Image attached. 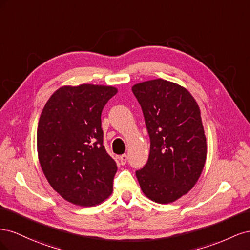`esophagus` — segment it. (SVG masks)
Returning <instances> with one entry per match:
<instances>
[{"instance_id": "obj_1", "label": "esophagus", "mask_w": 250, "mask_h": 250, "mask_svg": "<svg viewBox=\"0 0 250 250\" xmlns=\"http://www.w3.org/2000/svg\"><path fill=\"white\" fill-rule=\"evenodd\" d=\"M119 161L121 163V165H125L127 162V155L126 154H122L119 157Z\"/></svg>"}]
</instances>
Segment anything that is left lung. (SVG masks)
Returning a JSON list of instances; mask_svg holds the SVG:
<instances>
[{"mask_svg":"<svg viewBox=\"0 0 250 250\" xmlns=\"http://www.w3.org/2000/svg\"><path fill=\"white\" fill-rule=\"evenodd\" d=\"M150 138L146 165L135 172L143 193L170 203L197 183L207 160V139L197 102L176 83L154 79L132 86Z\"/></svg>","mask_w":250,"mask_h":250,"instance_id":"1","label":"left lung"}]
</instances>
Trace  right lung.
Returning <instances> with one entry per match:
<instances>
[{"instance_id": "1", "label": "right lung", "mask_w": 250, "mask_h": 250, "mask_svg": "<svg viewBox=\"0 0 250 250\" xmlns=\"http://www.w3.org/2000/svg\"><path fill=\"white\" fill-rule=\"evenodd\" d=\"M118 93L112 86H62L44 105L37 153L44 176L63 199L93 207L112 192L118 170L103 145L101 113Z\"/></svg>"}]
</instances>
